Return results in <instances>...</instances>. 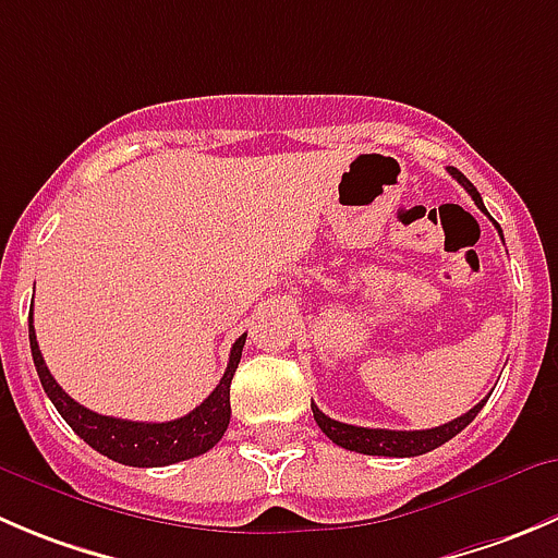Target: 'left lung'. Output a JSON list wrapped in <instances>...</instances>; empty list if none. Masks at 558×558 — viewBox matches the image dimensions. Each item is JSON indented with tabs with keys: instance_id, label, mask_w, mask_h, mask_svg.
I'll use <instances>...</instances> for the list:
<instances>
[{
	"instance_id": "1",
	"label": "left lung",
	"mask_w": 558,
	"mask_h": 558,
	"mask_svg": "<svg viewBox=\"0 0 558 558\" xmlns=\"http://www.w3.org/2000/svg\"><path fill=\"white\" fill-rule=\"evenodd\" d=\"M450 174L456 177L458 182H461L463 187H466L469 196L474 198V204H477L480 209H483L485 215H488V209H485L483 198H480L477 187L472 185V182L466 180V177L461 174L458 169H452L450 166ZM496 229H499V223H496ZM501 234V229H499ZM490 398V395H488ZM485 398V400H488ZM485 400H480L474 409H469L463 416H456L452 423H445L439 425V428H428V430H387V428H360V425H345V423H338V420H332V416L324 414L322 409H318L316 403H311L313 409V420L318 423V428L324 430V436H329V441H335L338 447H343V450H351V452H362V456H384V458H414V456H425V452L436 450V447H441L445 441H450L452 436L461 434L463 428H466L469 423H472L474 416L480 414V409L485 405Z\"/></svg>"
}]
</instances>
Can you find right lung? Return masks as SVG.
Here are the masks:
<instances>
[{
  "instance_id": "right-lung-1",
  "label": "right lung",
  "mask_w": 558,
  "mask_h": 558,
  "mask_svg": "<svg viewBox=\"0 0 558 558\" xmlns=\"http://www.w3.org/2000/svg\"><path fill=\"white\" fill-rule=\"evenodd\" d=\"M247 335L236 338L231 345L229 367H226L223 378L218 387L209 392V398L202 405L191 411V414L171 420V423H130V420H117V416H102L97 411L86 409V405L75 403L68 392L57 384L51 371L46 367V360L37 345L35 327L29 318V345L32 360H35L37 376H40L43 389L57 405L64 423L100 456L111 458V461L124 463V466L153 469V466H169V463L187 461V458L204 456L213 450L220 439H223L226 428L231 420V378H234L236 365H240L242 345H245Z\"/></svg>"
}]
</instances>
